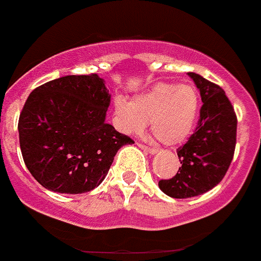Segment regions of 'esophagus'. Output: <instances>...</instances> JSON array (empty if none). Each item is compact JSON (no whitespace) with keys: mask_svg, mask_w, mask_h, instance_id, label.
Here are the masks:
<instances>
[{"mask_svg":"<svg viewBox=\"0 0 261 261\" xmlns=\"http://www.w3.org/2000/svg\"><path fill=\"white\" fill-rule=\"evenodd\" d=\"M138 146L141 147V149H144V150H146L147 153H150V154H155V153H158V149H156V147L146 146V145H144V144H138Z\"/></svg>","mask_w":261,"mask_h":261,"instance_id":"1","label":"esophagus"}]
</instances>
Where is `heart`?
<instances>
[{"instance_id": "1", "label": "heart", "mask_w": 261, "mask_h": 261, "mask_svg": "<svg viewBox=\"0 0 261 261\" xmlns=\"http://www.w3.org/2000/svg\"><path fill=\"white\" fill-rule=\"evenodd\" d=\"M115 116L125 133H141L150 123L151 133L167 145L183 142L199 115V94L190 85L158 84L130 102L115 99Z\"/></svg>"}]
</instances>
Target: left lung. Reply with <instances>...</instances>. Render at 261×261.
Segmentation results:
<instances>
[{
	"label": "left lung",
	"mask_w": 261,
	"mask_h": 261,
	"mask_svg": "<svg viewBox=\"0 0 261 261\" xmlns=\"http://www.w3.org/2000/svg\"><path fill=\"white\" fill-rule=\"evenodd\" d=\"M200 90L202 106L193 135L177 149L181 166L159 188L174 199H188L214 188L230 167L237 144V115L225 91L196 73H188Z\"/></svg>",
	"instance_id": "1"
}]
</instances>
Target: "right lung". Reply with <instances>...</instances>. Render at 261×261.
<instances>
[{
	"instance_id": "obj_1",
	"label": "right lung",
	"mask_w": 261,
	"mask_h": 261,
	"mask_svg": "<svg viewBox=\"0 0 261 261\" xmlns=\"http://www.w3.org/2000/svg\"><path fill=\"white\" fill-rule=\"evenodd\" d=\"M110 91L102 78L65 75L36 87L18 130L29 171L53 192H90L102 183L120 147L133 144L106 123Z\"/></svg>"
}]
</instances>
